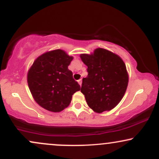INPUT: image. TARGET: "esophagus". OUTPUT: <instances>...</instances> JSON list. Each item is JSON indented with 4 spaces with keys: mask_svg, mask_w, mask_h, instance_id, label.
<instances>
[{
    "mask_svg": "<svg viewBox=\"0 0 159 159\" xmlns=\"http://www.w3.org/2000/svg\"><path fill=\"white\" fill-rule=\"evenodd\" d=\"M78 84H79V85L81 86V84H82V81H81V79H79V80H78Z\"/></svg>",
    "mask_w": 159,
    "mask_h": 159,
    "instance_id": "esophagus-1",
    "label": "esophagus"
}]
</instances>
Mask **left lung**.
Listing matches in <instances>:
<instances>
[{"label":"left lung","instance_id":"8db88e82","mask_svg":"<svg viewBox=\"0 0 159 159\" xmlns=\"http://www.w3.org/2000/svg\"><path fill=\"white\" fill-rule=\"evenodd\" d=\"M80 57L87 66L88 75L83 78L81 92L88 106L98 114L112 110L127 89L129 75L125 63L117 54L102 48Z\"/></svg>","mask_w":159,"mask_h":159}]
</instances>
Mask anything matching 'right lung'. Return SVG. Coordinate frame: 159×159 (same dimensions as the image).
<instances>
[{
    "label": "right lung",
    "mask_w": 159,
    "mask_h": 159,
    "mask_svg": "<svg viewBox=\"0 0 159 159\" xmlns=\"http://www.w3.org/2000/svg\"><path fill=\"white\" fill-rule=\"evenodd\" d=\"M73 59L56 49L38 57L27 72V84L36 102L52 112H61L69 105L72 95L81 87L68 69Z\"/></svg>",
    "instance_id": "add662e5"
}]
</instances>
